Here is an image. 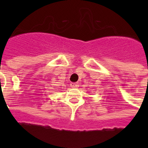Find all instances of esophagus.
<instances>
[{
  "mask_svg": "<svg viewBox=\"0 0 148 148\" xmlns=\"http://www.w3.org/2000/svg\"><path fill=\"white\" fill-rule=\"evenodd\" d=\"M71 88H77L79 87L78 83H71Z\"/></svg>",
  "mask_w": 148,
  "mask_h": 148,
  "instance_id": "esophagus-1",
  "label": "esophagus"
}]
</instances>
